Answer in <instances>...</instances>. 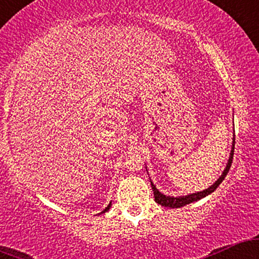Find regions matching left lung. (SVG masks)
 I'll return each instance as SVG.
<instances>
[{
	"instance_id": "8db88e82",
	"label": "left lung",
	"mask_w": 259,
	"mask_h": 259,
	"mask_svg": "<svg viewBox=\"0 0 259 259\" xmlns=\"http://www.w3.org/2000/svg\"><path fill=\"white\" fill-rule=\"evenodd\" d=\"M234 148H235V135H234V139H233V145H231L230 156H229L228 163H227V165H225V168H224V170H223L222 175L218 178V179H217L215 183H213V185H210L206 190H202V191L194 192V194H190V195H186V196H177V197H175V196H168V195L162 194V192H160L159 190L157 189L156 185H154V184L152 183V180L150 179L151 186H152V190H153L154 201H156L157 203L160 204V206H163V207L180 208L183 206H186V204L191 203V202H196V201L201 200V198L206 197V196L210 195L212 192H214L217 190V187L221 185L222 181L224 180L225 177H227L229 169H230V167H231V162H233V156H234Z\"/></svg>"
}]
</instances>
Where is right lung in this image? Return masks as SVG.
Returning a JSON list of instances; mask_svg holds the SVG:
<instances>
[{
    "instance_id": "right-lung-1",
    "label": "right lung",
    "mask_w": 259,
    "mask_h": 259,
    "mask_svg": "<svg viewBox=\"0 0 259 259\" xmlns=\"http://www.w3.org/2000/svg\"><path fill=\"white\" fill-rule=\"evenodd\" d=\"M111 206H112V202H109V204H108V206H107V207L105 208V209H103V210H102V212H101V213H106V212H107V210H108V209H109V208H111ZM101 213H99V214H101Z\"/></svg>"
}]
</instances>
